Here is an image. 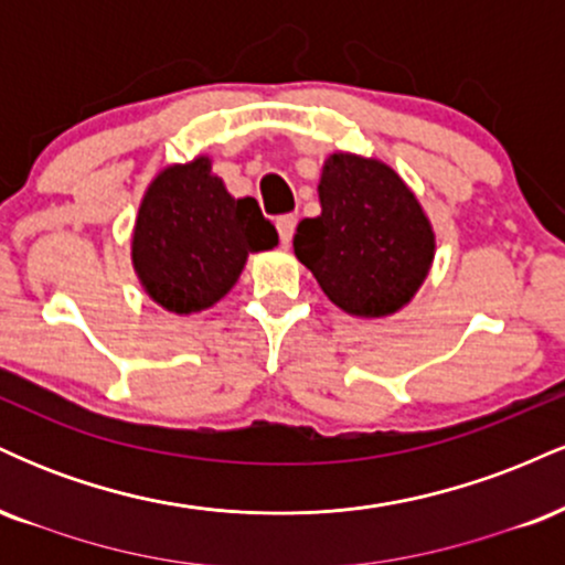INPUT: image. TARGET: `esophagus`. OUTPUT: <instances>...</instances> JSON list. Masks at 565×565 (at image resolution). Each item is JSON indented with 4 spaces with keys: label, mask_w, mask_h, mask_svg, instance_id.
<instances>
[{
    "label": "esophagus",
    "mask_w": 565,
    "mask_h": 565,
    "mask_svg": "<svg viewBox=\"0 0 565 565\" xmlns=\"http://www.w3.org/2000/svg\"><path fill=\"white\" fill-rule=\"evenodd\" d=\"M295 228H297V217H295V215H281V217L276 220L278 238H281L284 246L291 244V236H295Z\"/></svg>",
    "instance_id": "34e87169"
}]
</instances>
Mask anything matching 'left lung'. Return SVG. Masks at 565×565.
<instances>
[{
  "label": "left lung",
  "instance_id": "left-lung-1",
  "mask_svg": "<svg viewBox=\"0 0 565 565\" xmlns=\"http://www.w3.org/2000/svg\"><path fill=\"white\" fill-rule=\"evenodd\" d=\"M319 199L321 215L305 217L291 244L323 295L364 319L404 308L436 249L430 223L404 180L382 161L332 153Z\"/></svg>",
  "mask_w": 565,
  "mask_h": 565
}]
</instances>
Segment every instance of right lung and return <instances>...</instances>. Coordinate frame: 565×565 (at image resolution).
<instances>
[{"mask_svg": "<svg viewBox=\"0 0 565 565\" xmlns=\"http://www.w3.org/2000/svg\"><path fill=\"white\" fill-rule=\"evenodd\" d=\"M278 233L255 199H233L206 157L167 167L142 199L132 263L142 287L172 313H196L225 297L249 252Z\"/></svg>", "mask_w": 565, "mask_h": 565, "instance_id": "obj_1", "label": "right lung"}]
</instances>
